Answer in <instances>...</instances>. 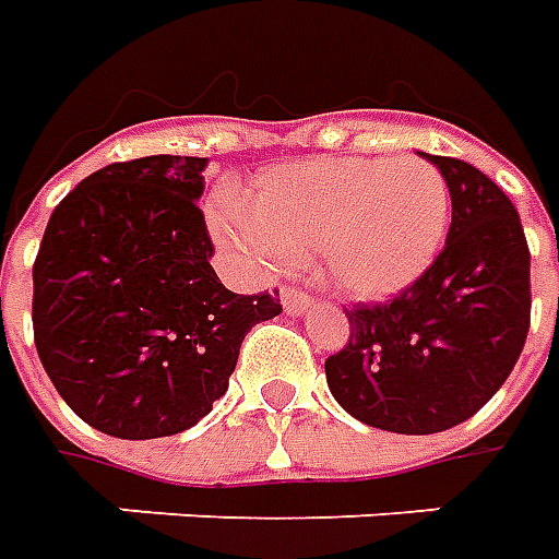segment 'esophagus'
<instances>
[{
    "mask_svg": "<svg viewBox=\"0 0 559 559\" xmlns=\"http://www.w3.org/2000/svg\"><path fill=\"white\" fill-rule=\"evenodd\" d=\"M281 305L287 314H302L305 308L311 305V296L299 287H281Z\"/></svg>",
    "mask_w": 559,
    "mask_h": 559,
    "instance_id": "34e87169",
    "label": "esophagus"
}]
</instances>
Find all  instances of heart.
I'll return each mask as SVG.
<instances>
[{
  "instance_id": "1",
  "label": "heart",
  "mask_w": 559,
  "mask_h": 559,
  "mask_svg": "<svg viewBox=\"0 0 559 559\" xmlns=\"http://www.w3.org/2000/svg\"><path fill=\"white\" fill-rule=\"evenodd\" d=\"M449 227V185L421 158H320L284 164L251 206L224 200L212 233L251 269L317 254L320 275L353 299H389L425 275Z\"/></svg>"
}]
</instances>
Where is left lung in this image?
Listing matches in <instances>:
<instances>
[{"label":"left lung","mask_w":559,"mask_h":559,"mask_svg":"<svg viewBox=\"0 0 559 559\" xmlns=\"http://www.w3.org/2000/svg\"><path fill=\"white\" fill-rule=\"evenodd\" d=\"M421 155L452 197L443 251L395 299L347 308L350 341L326 359L341 407L395 433L445 431L481 411L530 329V248L512 200L467 160Z\"/></svg>","instance_id":"8db88e82"}]
</instances>
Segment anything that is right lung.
<instances>
[{
  "instance_id": "1",
  "label": "right lung",
  "mask_w": 559,
  "mask_h": 559,
  "mask_svg": "<svg viewBox=\"0 0 559 559\" xmlns=\"http://www.w3.org/2000/svg\"><path fill=\"white\" fill-rule=\"evenodd\" d=\"M206 158L95 170L53 209L32 266L35 347L80 419L119 440L188 431L227 392L278 290H227L197 200Z\"/></svg>"
}]
</instances>
